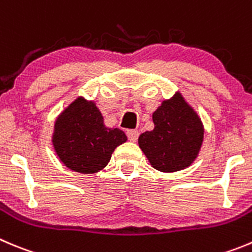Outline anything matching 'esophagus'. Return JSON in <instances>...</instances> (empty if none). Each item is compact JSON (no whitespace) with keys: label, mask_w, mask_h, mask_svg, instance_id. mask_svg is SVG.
<instances>
[{"label":"esophagus","mask_w":252,"mask_h":252,"mask_svg":"<svg viewBox=\"0 0 252 252\" xmlns=\"http://www.w3.org/2000/svg\"><path fill=\"white\" fill-rule=\"evenodd\" d=\"M126 137H128V139L130 140V142H137L138 137H139V131L129 129V130H126Z\"/></svg>","instance_id":"1"}]
</instances>
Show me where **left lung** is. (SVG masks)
<instances>
[{
  "instance_id": "obj_1",
  "label": "left lung",
  "mask_w": 252,
  "mask_h": 252,
  "mask_svg": "<svg viewBox=\"0 0 252 252\" xmlns=\"http://www.w3.org/2000/svg\"><path fill=\"white\" fill-rule=\"evenodd\" d=\"M154 129L138 143L153 168L164 173L182 170L196 158L204 138L200 118L180 94L164 100L153 114Z\"/></svg>"
}]
</instances>
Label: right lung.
Masks as SVG:
<instances>
[{"label": "right lung", "mask_w": 252, "mask_h": 252, "mask_svg": "<svg viewBox=\"0 0 252 252\" xmlns=\"http://www.w3.org/2000/svg\"><path fill=\"white\" fill-rule=\"evenodd\" d=\"M126 140L118 128H107L93 102L76 99L55 124L53 145L67 168L82 174H93L104 168L112 153Z\"/></svg>", "instance_id": "right-lung-1"}]
</instances>
